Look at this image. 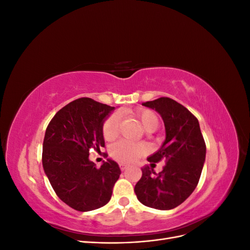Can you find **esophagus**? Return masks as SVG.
<instances>
[{"label": "esophagus", "mask_w": 250, "mask_h": 250, "mask_svg": "<svg viewBox=\"0 0 250 250\" xmlns=\"http://www.w3.org/2000/svg\"><path fill=\"white\" fill-rule=\"evenodd\" d=\"M119 166H120V169H121V171H125L126 169H127V166L125 165V164H119Z\"/></svg>", "instance_id": "obj_1"}]
</instances>
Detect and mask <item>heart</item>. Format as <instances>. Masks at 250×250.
<instances>
[{
    "label": "heart",
    "mask_w": 250,
    "mask_h": 250,
    "mask_svg": "<svg viewBox=\"0 0 250 250\" xmlns=\"http://www.w3.org/2000/svg\"><path fill=\"white\" fill-rule=\"evenodd\" d=\"M134 117H137L143 127L147 131H153L160 125V119L156 112L149 108H138L133 112ZM120 116L117 112L109 115L102 124V135L106 141L116 139L119 132ZM147 153V147L142 143H133L126 140L119 141L110 149V155L116 161L123 164H132L138 158L144 156Z\"/></svg>",
    "instance_id": "b5f03b06"
}]
</instances>
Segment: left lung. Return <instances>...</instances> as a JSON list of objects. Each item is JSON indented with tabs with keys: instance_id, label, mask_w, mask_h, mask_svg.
Here are the masks:
<instances>
[{
	"instance_id": "obj_1",
	"label": "left lung",
	"mask_w": 250,
	"mask_h": 250,
	"mask_svg": "<svg viewBox=\"0 0 250 250\" xmlns=\"http://www.w3.org/2000/svg\"><path fill=\"white\" fill-rule=\"evenodd\" d=\"M162 116L166 140L161 149L148 157L154 162L164 159L166 165L158 174L146 166L134 187V193L144 206L157 209H172L183 203L197 187L206 161V142L198 120L184 105L168 97L143 103Z\"/></svg>"
}]
</instances>
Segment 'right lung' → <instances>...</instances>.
<instances>
[{
    "instance_id": "obj_1",
    "label": "right lung",
    "mask_w": 250,
    "mask_h": 250,
    "mask_svg": "<svg viewBox=\"0 0 250 250\" xmlns=\"http://www.w3.org/2000/svg\"><path fill=\"white\" fill-rule=\"evenodd\" d=\"M112 106L79 98L56 112L46 129L42 167L56 195L70 208L88 211L105 206L120 177L111 160L100 168L88 160L89 150L104 147L102 124Z\"/></svg>"
}]
</instances>
